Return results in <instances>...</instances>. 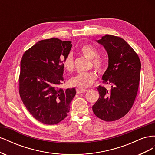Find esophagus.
Masks as SVG:
<instances>
[{
  "label": "esophagus",
  "instance_id": "34e87169",
  "mask_svg": "<svg viewBox=\"0 0 155 155\" xmlns=\"http://www.w3.org/2000/svg\"><path fill=\"white\" fill-rule=\"evenodd\" d=\"M87 89H82V88H76V92L77 94H81L87 92Z\"/></svg>",
  "mask_w": 155,
  "mask_h": 155
}]
</instances>
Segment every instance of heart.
I'll use <instances>...</instances> for the list:
<instances>
[{
    "label": "heart",
    "instance_id": "heart-1",
    "mask_svg": "<svg viewBox=\"0 0 155 155\" xmlns=\"http://www.w3.org/2000/svg\"><path fill=\"white\" fill-rule=\"evenodd\" d=\"M81 53L85 57L92 59V63L98 72H102L104 68V62L100 57H98L97 50L91 45H85L81 48ZM62 64L64 69L69 72H72L74 69V58L72 54H68L61 59ZM97 79V74L94 71L81 73L72 78L69 80L71 87L79 88H85L91 86Z\"/></svg>",
    "mask_w": 155,
    "mask_h": 155
}]
</instances>
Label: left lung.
<instances>
[{
  "label": "left lung",
  "instance_id": "left-lung-1",
  "mask_svg": "<svg viewBox=\"0 0 155 155\" xmlns=\"http://www.w3.org/2000/svg\"><path fill=\"white\" fill-rule=\"evenodd\" d=\"M109 56V67L102 77L110 90L99 86L100 97L92 106L94 114L106 121L119 120L128 113L137 97L141 62L132 47L120 37L105 35L97 41Z\"/></svg>",
  "mask_w": 155,
  "mask_h": 155
}]
</instances>
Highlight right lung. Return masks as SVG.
Here are the masks:
<instances>
[{
	"instance_id": "add662e5",
	"label": "right lung",
	"mask_w": 155,
	"mask_h": 155,
	"mask_svg": "<svg viewBox=\"0 0 155 155\" xmlns=\"http://www.w3.org/2000/svg\"><path fill=\"white\" fill-rule=\"evenodd\" d=\"M70 41L58 38L42 40L27 50L21 61L19 94L27 110L37 121L54 125L69 112L76 89L64 91L61 58L69 54Z\"/></svg>"
}]
</instances>
